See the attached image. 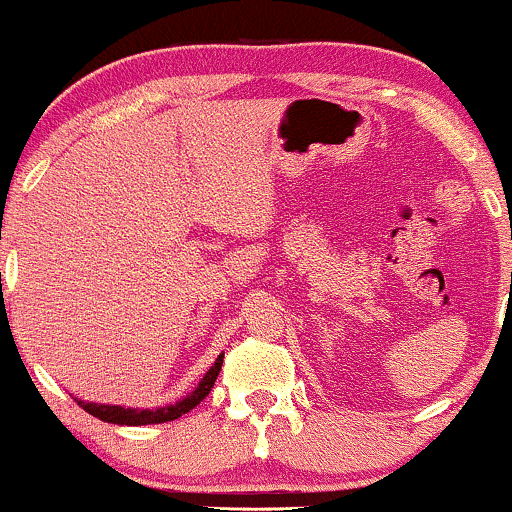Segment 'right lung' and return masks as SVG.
<instances>
[{
  "label": "right lung",
  "mask_w": 512,
  "mask_h": 512,
  "mask_svg": "<svg viewBox=\"0 0 512 512\" xmlns=\"http://www.w3.org/2000/svg\"><path fill=\"white\" fill-rule=\"evenodd\" d=\"M224 364V354H219L215 366L210 368L208 373L203 375L196 390H193L189 397H184L177 404L163 406V409H122V406H108V404H94V401H82L77 399V404L82 406L84 411L92 413L94 418L103 420V423H113V425H158V423H167V420H177L184 413H189L191 409L208 397L212 385H215L219 371H222Z\"/></svg>",
  "instance_id": "1"
}]
</instances>
